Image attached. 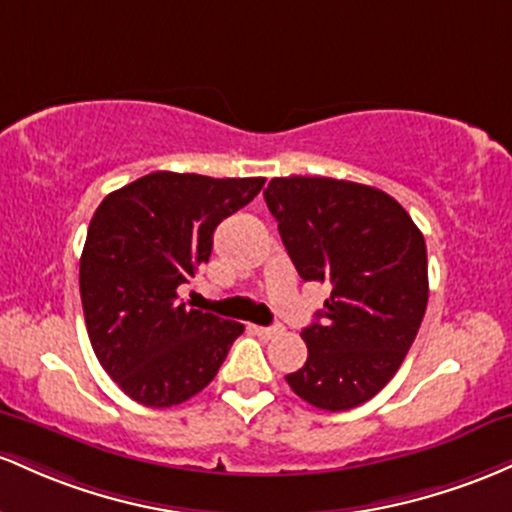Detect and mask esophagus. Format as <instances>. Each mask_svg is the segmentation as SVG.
Here are the masks:
<instances>
[{"label":"esophagus","instance_id":"esophagus-1","mask_svg":"<svg viewBox=\"0 0 512 512\" xmlns=\"http://www.w3.org/2000/svg\"><path fill=\"white\" fill-rule=\"evenodd\" d=\"M254 331L261 338H266V341H271V338L278 336V333H283V329H280V326H254Z\"/></svg>","mask_w":512,"mask_h":512}]
</instances>
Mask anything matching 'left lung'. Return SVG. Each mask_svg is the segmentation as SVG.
Segmentation results:
<instances>
[{
    "instance_id": "1",
    "label": "left lung",
    "mask_w": 512,
    "mask_h": 512,
    "mask_svg": "<svg viewBox=\"0 0 512 512\" xmlns=\"http://www.w3.org/2000/svg\"><path fill=\"white\" fill-rule=\"evenodd\" d=\"M263 198L300 278L331 285L302 329L307 363L285 380L317 409L365 404L396 375L426 314V239L392 195L363 183L280 176Z\"/></svg>"
}]
</instances>
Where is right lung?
I'll use <instances>...</instances> for the list:
<instances>
[{
  "label": "right lung",
  "instance_id": "add662e5",
  "mask_svg": "<svg viewBox=\"0 0 512 512\" xmlns=\"http://www.w3.org/2000/svg\"><path fill=\"white\" fill-rule=\"evenodd\" d=\"M263 183L154 171L96 208L79 261L86 331L137 404L166 409L203 392L244 333L239 321L188 309L176 290L208 263L217 225Z\"/></svg>",
  "mask_w": 512,
  "mask_h": 512
}]
</instances>
